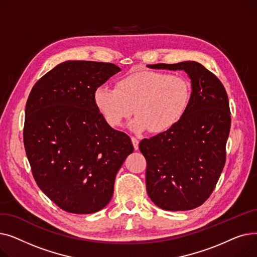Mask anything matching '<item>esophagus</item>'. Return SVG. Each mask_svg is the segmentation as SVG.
<instances>
[{"label": "esophagus", "instance_id": "1", "mask_svg": "<svg viewBox=\"0 0 257 257\" xmlns=\"http://www.w3.org/2000/svg\"><path fill=\"white\" fill-rule=\"evenodd\" d=\"M131 141H132V144H133V147H134V149L136 150H138L139 149V144H140V142H139V140L138 139H136V138H131Z\"/></svg>", "mask_w": 257, "mask_h": 257}]
</instances>
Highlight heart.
Here are the masks:
<instances>
[{"label": "heart", "mask_w": 257, "mask_h": 257, "mask_svg": "<svg viewBox=\"0 0 257 257\" xmlns=\"http://www.w3.org/2000/svg\"><path fill=\"white\" fill-rule=\"evenodd\" d=\"M191 96V84L185 78L165 72L141 71L121 78L115 88L99 86L93 100L112 128L120 126L134 111L137 117L130 123L132 131L164 133L182 119Z\"/></svg>", "instance_id": "1"}]
</instances>
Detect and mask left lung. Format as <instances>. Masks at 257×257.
<instances>
[{
  "instance_id": "obj_1",
  "label": "left lung",
  "mask_w": 257,
  "mask_h": 257,
  "mask_svg": "<svg viewBox=\"0 0 257 257\" xmlns=\"http://www.w3.org/2000/svg\"><path fill=\"white\" fill-rule=\"evenodd\" d=\"M148 66L183 70L192 80V96L176 126L140 143L147 193L165 210L194 209L209 198L225 166L231 125L227 92L217 76L196 61Z\"/></svg>"
}]
</instances>
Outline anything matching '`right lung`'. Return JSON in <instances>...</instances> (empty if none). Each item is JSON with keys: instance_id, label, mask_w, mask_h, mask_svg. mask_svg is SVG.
Masks as SVG:
<instances>
[{"instance_id": "right-lung-1", "label": "right lung", "mask_w": 257, "mask_h": 257, "mask_svg": "<svg viewBox=\"0 0 257 257\" xmlns=\"http://www.w3.org/2000/svg\"><path fill=\"white\" fill-rule=\"evenodd\" d=\"M113 63L65 61L40 78L27 100L24 145L32 175L58 207L92 213L111 200L116 173L134 150L94 104Z\"/></svg>"}]
</instances>
